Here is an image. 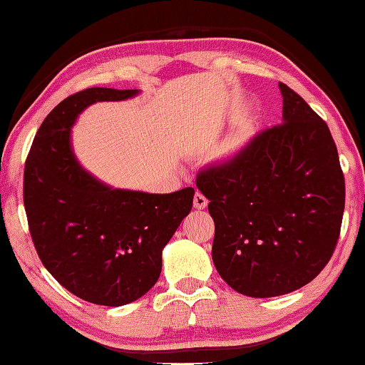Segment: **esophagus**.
<instances>
[{
    "label": "esophagus",
    "instance_id": "obj_1",
    "mask_svg": "<svg viewBox=\"0 0 365 365\" xmlns=\"http://www.w3.org/2000/svg\"><path fill=\"white\" fill-rule=\"evenodd\" d=\"M207 197L202 195V193H200V191H196L195 193V200H193V205H195V207L196 209H206L207 207Z\"/></svg>",
    "mask_w": 365,
    "mask_h": 365
}]
</instances>
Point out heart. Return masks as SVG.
<instances>
[{"label":"heart","instance_id":"heart-1","mask_svg":"<svg viewBox=\"0 0 365 365\" xmlns=\"http://www.w3.org/2000/svg\"><path fill=\"white\" fill-rule=\"evenodd\" d=\"M250 138V133L246 128H237L224 140V143L220 145L219 154L220 158H232L233 154H237L242 148L246 145V141Z\"/></svg>","mask_w":365,"mask_h":365}]
</instances>
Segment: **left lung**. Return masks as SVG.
<instances>
[{"mask_svg": "<svg viewBox=\"0 0 365 365\" xmlns=\"http://www.w3.org/2000/svg\"><path fill=\"white\" fill-rule=\"evenodd\" d=\"M279 88L280 125L196 178L215 225V269L251 298L292 293L316 279L335 251L344 211L329 127L285 83Z\"/></svg>", "mask_w": 365, "mask_h": 365, "instance_id": "8db88e82", "label": "left lung"}]
</instances>
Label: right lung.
<instances>
[{
    "mask_svg": "<svg viewBox=\"0 0 365 365\" xmlns=\"http://www.w3.org/2000/svg\"><path fill=\"white\" fill-rule=\"evenodd\" d=\"M138 93L95 86L66 98L43 120L24 170V206L43 265L72 294L100 306H123L150 292L164 246L193 206V188H113L73 156L71 130L80 113Z\"/></svg>",
    "mask_w": 365,
    "mask_h": 365,
    "instance_id": "obj_1",
    "label": "right lung"
}]
</instances>
